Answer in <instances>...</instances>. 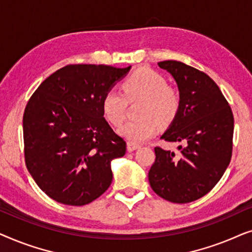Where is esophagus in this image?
Here are the masks:
<instances>
[{"label":"esophagus","instance_id":"1","mask_svg":"<svg viewBox=\"0 0 252 252\" xmlns=\"http://www.w3.org/2000/svg\"><path fill=\"white\" fill-rule=\"evenodd\" d=\"M139 148H140L139 144L133 143V142H127V150L128 151H134V150L139 149Z\"/></svg>","mask_w":252,"mask_h":252}]
</instances>
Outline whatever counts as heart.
<instances>
[{
    "instance_id": "1",
    "label": "heart",
    "mask_w": 252,
    "mask_h": 252,
    "mask_svg": "<svg viewBox=\"0 0 252 252\" xmlns=\"http://www.w3.org/2000/svg\"><path fill=\"white\" fill-rule=\"evenodd\" d=\"M124 93L109 89L103 96L102 110L106 120L113 126H120L126 118L127 102L143 99L139 109V119L126 123L119 133L129 142H144L156 134L158 123L166 125L175 118L180 108V95L156 71L139 70L123 84Z\"/></svg>"
}]
</instances>
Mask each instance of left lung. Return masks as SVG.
Wrapping results in <instances>:
<instances>
[{"mask_svg":"<svg viewBox=\"0 0 252 252\" xmlns=\"http://www.w3.org/2000/svg\"><path fill=\"white\" fill-rule=\"evenodd\" d=\"M158 66L174 78L180 95L177 116L160 139L181 146L179 154L155 148L156 160L148 178L158 196L184 204L208 194L228 167L234 117L221 91L204 72L177 61L159 62Z\"/></svg>","mask_w":252,"mask_h":252,"instance_id":"obj_1","label":"left lung"}]
</instances>
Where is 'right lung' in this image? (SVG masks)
Here are the masks:
<instances>
[{
    "mask_svg": "<svg viewBox=\"0 0 252 252\" xmlns=\"http://www.w3.org/2000/svg\"><path fill=\"white\" fill-rule=\"evenodd\" d=\"M130 66L66 65L49 75L23 118L25 163L34 181L65 205H86L112 182L111 160L126 142L104 118L102 99Z\"/></svg>",
    "mask_w": 252,
    "mask_h": 252,
    "instance_id": "right-lung-1",
    "label": "right lung"
}]
</instances>
